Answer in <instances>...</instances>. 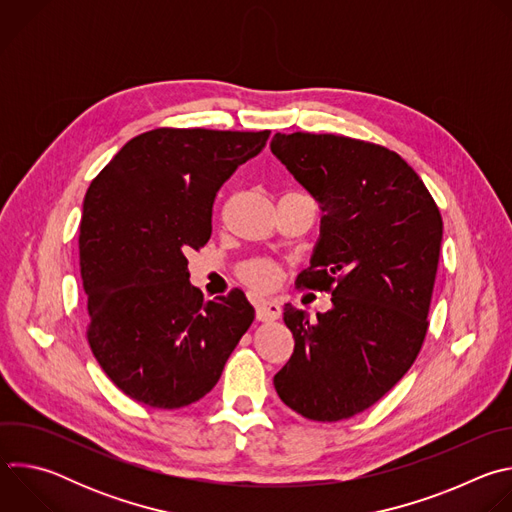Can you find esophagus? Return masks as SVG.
I'll return each mask as SVG.
<instances>
[{
    "mask_svg": "<svg viewBox=\"0 0 512 512\" xmlns=\"http://www.w3.org/2000/svg\"><path fill=\"white\" fill-rule=\"evenodd\" d=\"M281 316V306L275 300H263L257 304V320L259 322H273Z\"/></svg>",
    "mask_w": 512,
    "mask_h": 512,
    "instance_id": "esophagus-1",
    "label": "esophagus"
}]
</instances>
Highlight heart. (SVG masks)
Instances as JSON below:
<instances>
[{"instance_id":"obj_1","label":"heart","mask_w":512,"mask_h":512,"mask_svg":"<svg viewBox=\"0 0 512 512\" xmlns=\"http://www.w3.org/2000/svg\"><path fill=\"white\" fill-rule=\"evenodd\" d=\"M239 277L255 289H271L279 279V271L267 259H251L241 265Z\"/></svg>"}]
</instances>
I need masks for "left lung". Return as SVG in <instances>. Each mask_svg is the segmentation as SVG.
<instances>
[{
  "instance_id": "1",
  "label": "left lung",
  "mask_w": 512,
  "mask_h": 512,
  "mask_svg": "<svg viewBox=\"0 0 512 512\" xmlns=\"http://www.w3.org/2000/svg\"><path fill=\"white\" fill-rule=\"evenodd\" d=\"M271 152L322 202V239L298 283L334 304L318 320L283 308L296 346L273 385L312 421L348 419L389 393L423 346L442 214L415 170L379 143L296 131L275 133Z\"/></svg>"
}]
</instances>
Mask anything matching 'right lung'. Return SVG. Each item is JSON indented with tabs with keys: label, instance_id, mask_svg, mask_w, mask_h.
<instances>
[{
	"label": "right lung",
	"instance_id": "1",
	"mask_svg": "<svg viewBox=\"0 0 512 512\" xmlns=\"http://www.w3.org/2000/svg\"><path fill=\"white\" fill-rule=\"evenodd\" d=\"M269 133L145 131L87 190L79 235L87 340L137 403L178 409L202 399L255 320L237 287L204 302L186 253L208 243L216 192L263 152Z\"/></svg>",
	"mask_w": 512,
	"mask_h": 512
}]
</instances>
